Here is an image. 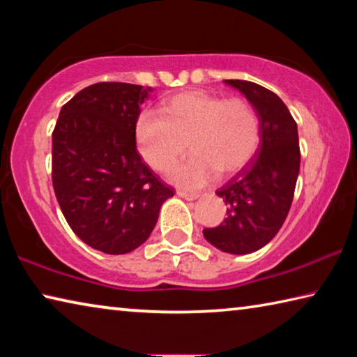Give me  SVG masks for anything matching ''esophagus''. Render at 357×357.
<instances>
[{"label":"esophagus","instance_id":"1","mask_svg":"<svg viewBox=\"0 0 357 357\" xmlns=\"http://www.w3.org/2000/svg\"><path fill=\"white\" fill-rule=\"evenodd\" d=\"M176 193H178L181 198H184V200H189V202L197 200V198L200 197V195H198V193H190V192H184V190H178Z\"/></svg>","mask_w":357,"mask_h":357}]
</instances>
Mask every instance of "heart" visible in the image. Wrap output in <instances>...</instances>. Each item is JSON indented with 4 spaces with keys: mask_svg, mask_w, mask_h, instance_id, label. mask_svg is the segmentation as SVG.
Instances as JSON below:
<instances>
[{
    "mask_svg": "<svg viewBox=\"0 0 357 357\" xmlns=\"http://www.w3.org/2000/svg\"><path fill=\"white\" fill-rule=\"evenodd\" d=\"M135 138L144 162L155 172L170 170L189 142L192 155L173 168L170 179L184 189H200L215 173L227 176L252 159L261 124L244 99L187 91L164 102L160 112L140 113Z\"/></svg>",
    "mask_w": 357,
    "mask_h": 357,
    "instance_id": "obj_1",
    "label": "heart"
}]
</instances>
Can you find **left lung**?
Masks as SVG:
<instances>
[{
    "instance_id": "1",
    "label": "left lung",
    "mask_w": 357,
    "mask_h": 357,
    "mask_svg": "<svg viewBox=\"0 0 357 357\" xmlns=\"http://www.w3.org/2000/svg\"><path fill=\"white\" fill-rule=\"evenodd\" d=\"M255 108L261 138L250 164L215 193L227 204L219 227L204 228L208 243L233 255L261 249L273 239L291 208L301 151L298 124L279 96L257 83L225 80Z\"/></svg>"
}]
</instances>
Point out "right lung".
<instances>
[{
	"label": "right lung",
	"instance_id": "1",
	"mask_svg": "<svg viewBox=\"0 0 357 357\" xmlns=\"http://www.w3.org/2000/svg\"><path fill=\"white\" fill-rule=\"evenodd\" d=\"M153 88L102 82L64 104L52 134V181L84 244L123 255L149 238L173 187L144 164L135 124Z\"/></svg>",
	"mask_w": 357,
	"mask_h": 357
}]
</instances>
